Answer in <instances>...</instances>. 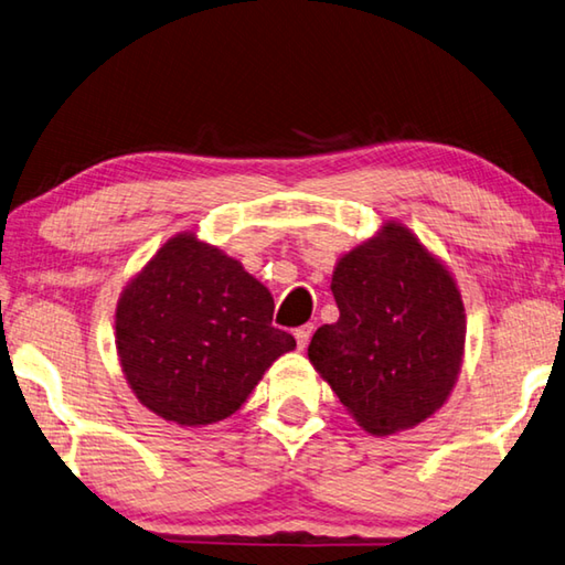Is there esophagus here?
Here are the masks:
<instances>
[{
	"label": "esophagus",
	"instance_id": "esophagus-1",
	"mask_svg": "<svg viewBox=\"0 0 565 565\" xmlns=\"http://www.w3.org/2000/svg\"><path fill=\"white\" fill-rule=\"evenodd\" d=\"M311 333H313V326L311 323H306V326H301V328H296V345H299L301 348V351H303V348L306 345H309V341H311Z\"/></svg>",
	"mask_w": 565,
	"mask_h": 565
}]
</instances>
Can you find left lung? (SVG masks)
Masks as SVG:
<instances>
[{
    "mask_svg": "<svg viewBox=\"0 0 565 565\" xmlns=\"http://www.w3.org/2000/svg\"><path fill=\"white\" fill-rule=\"evenodd\" d=\"M335 323L309 345L316 373L375 437L433 417L465 361L467 313L447 264L403 222L387 220L335 262Z\"/></svg>",
    "mask_w": 565,
    "mask_h": 565,
    "instance_id": "1",
    "label": "left lung"
}]
</instances>
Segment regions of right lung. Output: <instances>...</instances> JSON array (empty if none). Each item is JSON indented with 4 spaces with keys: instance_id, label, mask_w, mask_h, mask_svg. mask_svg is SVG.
Returning <instances> with one entry per match:
<instances>
[{
    "instance_id": "1",
    "label": "right lung",
    "mask_w": 565,
    "mask_h": 565,
    "mask_svg": "<svg viewBox=\"0 0 565 565\" xmlns=\"http://www.w3.org/2000/svg\"><path fill=\"white\" fill-rule=\"evenodd\" d=\"M271 313L269 289L242 262L180 232L118 296L122 375L140 405L168 423H220L296 348L291 333L271 326Z\"/></svg>"
}]
</instances>
